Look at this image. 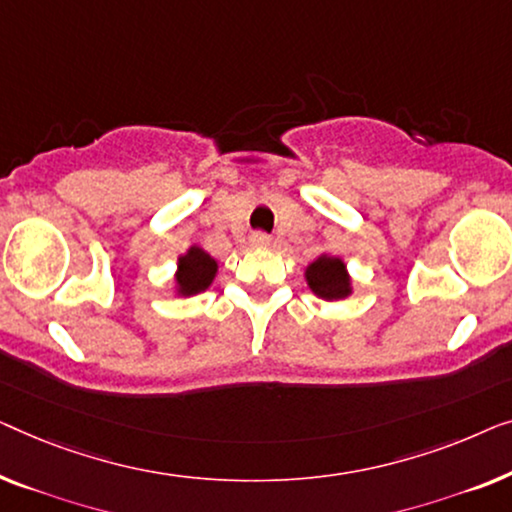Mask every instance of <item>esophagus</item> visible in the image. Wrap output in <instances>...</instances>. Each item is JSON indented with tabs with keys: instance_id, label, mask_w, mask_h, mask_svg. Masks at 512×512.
Returning <instances> with one entry per match:
<instances>
[{
	"instance_id": "obj_1",
	"label": "esophagus",
	"mask_w": 512,
	"mask_h": 512,
	"mask_svg": "<svg viewBox=\"0 0 512 512\" xmlns=\"http://www.w3.org/2000/svg\"><path fill=\"white\" fill-rule=\"evenodd\" d=\"M269 243H271V239L262 232H255L253 236H250V246H253V248H266Z\"/></svg>"
}]
</instances>
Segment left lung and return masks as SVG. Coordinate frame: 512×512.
I'll return each instance as SVG.
<instances>
[{"instance_id": "left-lung-1", "label": "left lung", "mask_w": 512, "mask_h": 512, "mask_svg": "<svg viewBox=\"0 0 512 512\" xmlns=\"http://www.w3.org/2000/svg\"><path fill=\"white\" fill-rule=\"evenodd\" d=\"M306 283L315 297L325 301H338L352 294V280L341 257L320 255L308 264Z\"/></svg>"}]
</instances>
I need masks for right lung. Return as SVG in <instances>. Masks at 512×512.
<instances>
[{
	"label": "right lung",
	"mask_w": 512,
	"mask_h": 512,
	"mask_svg": "<svg viewBox=\"0 0 512 512\" xmlns=\"http://www.w3.org/2000/svg\"><path fill=\"white\" fill-rule=\"evenodd\" d=\"M215 273H218V262L201 250L192 246L185 255L178 257L176 269V292L178 297H194L211 287Z\"/></svg>",
	"instance_id": "1"
}]
</instances>
